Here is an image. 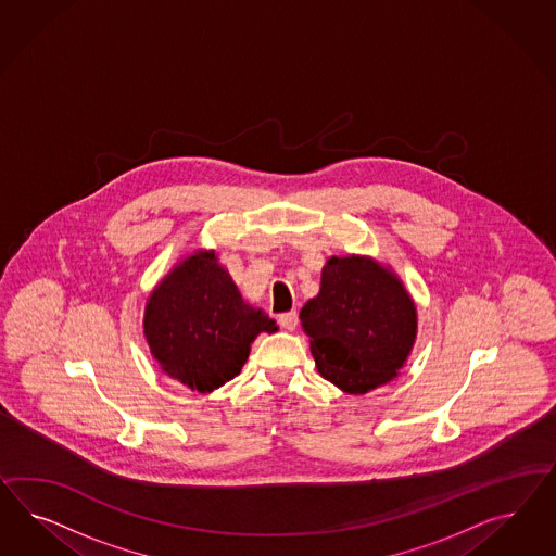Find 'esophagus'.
Returning <instances> with one entry per match:
<instances>
[{"instance_id":"34e87169","label":"esophagus","mask_w":556,"mask_h":556,"mask_svg":"<svg viewBox=\"0 0 556 556\" xmlns=\"http://www.w3.org/2000/svg\"><path fill=\"white\" fill-rule=\"evenodd\" d=\"M298 321H300V318H298L295 312H287V314L279 316V324H281L286 330H295V328H298Z\"/></svg>"}]
</instances>
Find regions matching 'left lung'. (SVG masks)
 <instances>
[{
    "mask_svg": "<svg viewBox=\"0 0 556 556\" xmlns=\"http://www.w3.org/2000/svg\"><path fill=\"white\" fill-rule=\"evenodd\" d=\"M300 320L321 377L351 395L391 383L418 337V307L404 281L367 254L330 256Z\"/></svg>",
    "mask_w": 556,
    "mask_h": 556,
    "instance_id": "obj_1",
    "label": "left lung"
}]
</instances>
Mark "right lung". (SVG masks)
Segmentation results:
<instances>
[{"label":"right lung","mask_w":556,"mask_h":556,"mask_svg":"<svg viewBox=\"0 0 556 556\" xmlns=\"http://www.w3.org/2000/svg\"><path fill=\"white\" fill-rule=\"evenodd\" d=\"M144 338L161 370L191 391L212 393L235 379L261 332L275 320L242 300L216 251L179 258L144 305Z\"/></svg>","instance_id":"obj_1"}]
</instances>
